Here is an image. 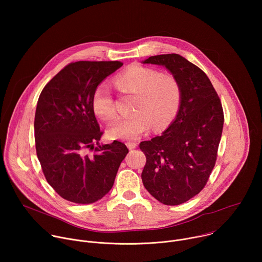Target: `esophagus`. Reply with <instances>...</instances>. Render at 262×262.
<instances>
[{"mask_svg":"<svg viewBox=\"0 0 262 262\" xmlns=\"http://www.w3.org/2000/svg\"><path fill=\"white\" fill-rule=\"evenodd\" d=\"M126 145H127L128 149H135V148L138 146L137 143H134V142H128Z\"/></svg>","mask_w":262,"mask_h":262,"instance_id":"1","label":"esophagus"}]
</instances>
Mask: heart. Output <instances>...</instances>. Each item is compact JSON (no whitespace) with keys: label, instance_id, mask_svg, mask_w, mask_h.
<instances>
[{"label":"heart","instance_id":"b5f03b06","mask_svg":"<svg viewBox=\"0 0 262 262\" xmlns=\"http://www.w3.org/2000/svg\"><path fill=\"white\" fill-rule=\"evenodd\" d=\"M117 86L124 92L137 94L135 114L112 124L107 134L119 140H136L149 130L168 125L176 116L181 99V88L172 73L142 65H133L116 78ZM92 108L97 117L111 121L116 118L117 108L107 83L97 85L92 95Z\"/></svg>","mask_w":262,"mask_h":262}]
</instances>
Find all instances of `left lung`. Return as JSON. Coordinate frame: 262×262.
I'll list each match as a JSON object with an SVG mask.
<instances>
[{"label":"left lung","instance_id":"8db88e82","mask_svg":"<svg viewBox=\"0 0 262 262\" xmlns=\"http://www.w3.org/2000/svg\"><path fill=\"white\" fill-rule=\"evenodd\" d=\"M177 78L181 99L175 119L161 136L140 143L146 156L145 189L166 205L184 203L201 192L214 167L224 114L206 74L177 54L149 57Z\"/></svg>","mask_w":262,"mask_h":262}]
</instances>
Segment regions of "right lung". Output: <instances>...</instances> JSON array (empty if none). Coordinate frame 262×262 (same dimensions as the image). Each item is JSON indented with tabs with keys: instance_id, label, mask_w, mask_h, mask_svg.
I'll return each instance as SVG.
<instances>
[{
	"instance_id": "obj_1",
	"label": "right lung",
	"mask_w": 262,
	"mask_h": 262,
	"mask_svg": "<svg viewBox=\"0 0 262 262\" xmlns=\"http://www.w3.org/2000/svg\"><path fill=\"white\" fill-rule=\"evenodd\" d=\"M122 65L120 61L70 63L46 85L37 101V158L47 181L70 202L89 204L105 196L128 154L119 141L99 145L102 133L92 108L97 85Z\"/></svg>"
}]
</instances>
